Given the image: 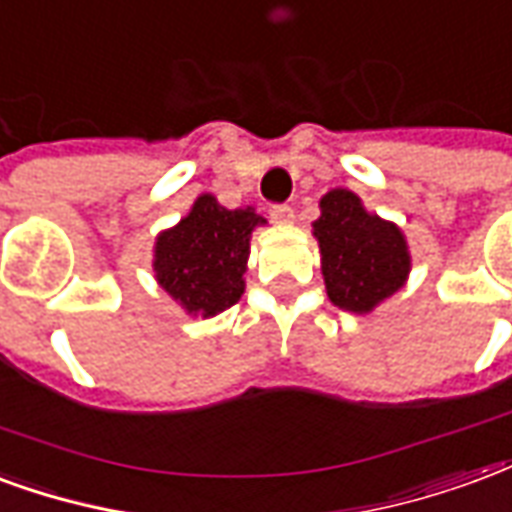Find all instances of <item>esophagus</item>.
<instances>
[{
	"instance_id": "esophagus-1",
	"label": "esophagus",
	"mask_w": 512,
	"mask_h": 512,
	"mask_svg": "<svg viewBox=\"0 0 512 512\" xmlns=\"http://www.w3.org/2000/svg\"><path fill=\"white\" fill-rule=\"evenodd\" d=\"M270 218L275 223H292L294 220V210L289 204H272L270 207Z\"/></svg>"
}]
</instances>
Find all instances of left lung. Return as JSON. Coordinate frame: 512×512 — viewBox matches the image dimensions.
<instances>
[{
  "mask_svg": "<svg viewBox=\"0 0 512 512\" xmlns=\"http://www.w3.org/2000/svg\"><path fill=\"white\" fill-rule=\"evenodd\" d=\"M319 240L327 297L349 313H371L406 283L412 256L401 229L363 207L357 193L330 190L319 201Z\"/></svg>",
  "mask_w": 512,
  "mask_h": 512,
  "instance_id": "left-lung-1",
  "label": "left lung"
}]
</instances>
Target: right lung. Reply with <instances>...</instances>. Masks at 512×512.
<instances>
[{"instance_id": "add662e5", "label": "right lung", "mask_w": 512, "mask_h": 512, "mask_svg": "<svg viewBox=\"0 0 512 512\" xmlns=\"http://www.w3.org/2000/svg\"><path fill=\"white\" fill-rule=\"evenodd\" d=\"M267 220L253 207L226 210L204 193L174 229L158 234L155 278L193 316L210 319L245 292L251 231Z\"/></svg>"}]
</instances>
